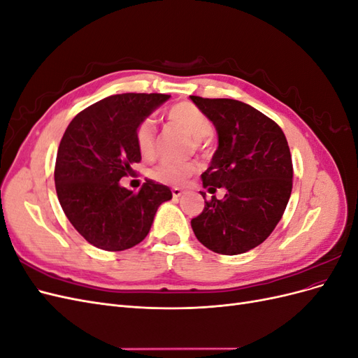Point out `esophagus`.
I'll list each match as a JSON object with an SVG mask.
<instances>
[{
    "instance_id": "1",
    "label": "esophagus",
    "mask_w": 358,
    "mask_h": 358,
    "mask_svg": "<svg viewBox=\"0 0 358 358\" xmlns=\"http://www.w3.org/2000/svg\"><path fill=\"white\" fill-rule=\"evenodd\" d=\"M171 194H173V199H179L182 194H183V191L180 188H173Z\"/></svg>"
}]
</instances>
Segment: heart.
Instances as JSON below:
<instances>
[{
  "label": "heart",
  "mask_w": 358,
  "mask_h": 358,
  "mask_svg": "<svg viewBox=\"0 0 358 358\" xmlns=\"http://www.w3.org/2000/svg\"><path fill=\"white\" fill-rule=\"evenodd\" d=\"M167 121L183 129L192 140L194 145L200 146L201 140L209 137L213 131V124L200 107L196 104L183 101L170 107L167 112ZM157 127L152 117H146L138 124L136 129V145L140 154L150 157L155 150ZM197 171L194 162H175L162 161L149 170V176L166 185H183L189 176Z\"/></svg>",
  "instance_id": "obj_1"
}]
</instances>
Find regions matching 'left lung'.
<instances>
[{
    "label": "left lung",
    "instance_id": "8db88e82",
    "mask_svg": "<svg viewBox=\"0 0 358 358\" xmlns=\"http://www.w3.org/2000/svg\"><path fill=\"white\" fill-rule=\"evenodd\" d=\"M191 100L209 116L218 133V149L201 179L210 194L191 220L192 231L210 251L237 255L263 243L275 230L292 189V161L280 127L252 106L231 99ZM204 199L206 192H201Z\"/></svg>",
    "mask_w": 358,
    "mask_h": 358
}]
</instances>
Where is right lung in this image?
<instances>
[{
    "label": "right lung",
    "instance_id": "right-lung-1",
    "mask_svg": "<svg viewBox=\"0 0 358 358\" xmlns=\"http://www.w3.org/2000/svg\"><path fill=\"white\" fill-rule=\"evenodd\" d=\"M166 94H119L74 116L64 133L55 164L61 208L86 242L104 251H124L148 236L169 187L146 180L138 192L121 187L142 155L138 124L166 103Z\"/></svg>",
    "mask_w": 358,
    "mask_h": 358
}]
</instances>
